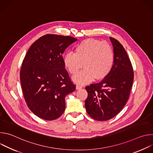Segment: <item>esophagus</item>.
<instances>
[{"instance_id":"esophagus-1","label":"esophagus","mask_w":153,"mask_h":153,"mask_svg":"<svg viewBox=\"0 0 153 153\" xmlns=\"http://www.w3.org/2000/svg\"><path fill=\"white\" fill-rule=\"evenodd\" d=\"M81 88H82V86L79 85H76V89H77V90H80V89H81Z\"/></svg>"}]
</instances>
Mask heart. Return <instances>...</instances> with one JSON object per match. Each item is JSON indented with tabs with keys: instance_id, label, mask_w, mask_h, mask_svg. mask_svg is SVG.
Here are the masks:
<instances>
[{
	"instance_id": "obj_1",
	"label": "heart",
	"mask_w": 153,
	"mask_h": 153,
	"mask_svg": "<svg viewBox=\"0 0 153 153\" xmlns=\"http://www.w3.org/2000/svg\"><path fill=\"white\" fill-rule=\"evenodd\" d=\"M114 59V51L110 44L88 39L76 46L74 53L65 54L63 63L72 75L79 71L82 63H83L85 69L77 73L73 77V80L78 84H85L94 79L99 80L106 77L113 67Z\"/></svg>"
}]
</instances>
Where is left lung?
<instances>
[{"mask_svg":"<svg viewBox=\"0 0 153 153\" xmlns=\"http://www.w3.org/2000/svg\"><path fill=\"white\" fill-rule=\"evenodd\" d=\"M115 59L113 67L100 82L86 86L88 97L86 111L96 120L104 121L115 117L127 102L134 80L131 62L121 43L110 37Z\"/></svg>","mask_w":153,"mask_h":153,"instance_id":"1","label":"left lung"}]
</instances>
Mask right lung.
<instances>
[{
  "label": "right lung",
  "mask_w": 153,
  "mask_h": 153,
  "mask_svg": "<svg viewBox=\"0 0 153 153\" xmlns=\"http://www.w3.org/2000/svg\"><path fill=\"white\" fill-rule=\"evenodd\" d=\"M76 40L71 36L44 35L33 43L24 59L20 72L24 97L30 110L41 119L61 116L65 97L76 90L62 54Z\"/></svg>",
  "instance_id": "add662e5"
}]
</instances>
